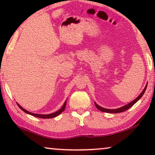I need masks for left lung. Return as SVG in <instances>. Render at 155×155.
<instances>
[{
	"label": "left lung",
	"mask_w": 155,
	"mask_h": 155,
	"mask_svg": "<svg viewBox=\"0 0 155 155\" xmlns=\"http://www.w3.org/2000/svg\"><path fill=\"white\" fill-rule=\"evenodd\" d=\"M146 87L147 86H146L145 88H144V90L142 91V92H141L140 96H139L137 98H135L134 101H133L131 103H128V104H127V105H125L124 107H120V108L119 109H105V108H103V107H101L98 106V104H97L96 103H95V105L96 107V108L98 109V110H100V111H103V112H106V113H111V114H116V113H120V112H123V111H125L126 110L128 109L129 108H130L131 107H132L133 104H134L135 103H137V102L140 100L141 97H142V96L143 95L144 92H145V91L146 90Z\"/></svg>",
	"instance_id": "8db88e82"
}]
</instances>
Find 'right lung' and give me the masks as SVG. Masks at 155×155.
I'll return each instance as SVG.
<instances>
[{
    "label": "right lung",
    "mask_w": 155,
    "mask_h": 155,
    "mask_svg": "<svg viewBox=\"0 0 155 155\" xmlns=\"http://www.w3.org/2000/svg\"><path fill=\"white\" fill-rule=\"evenodd\" d=\"M17 104L18 105V107H20V108L23 111H25V113H27V114H30L31 115H33V116L35 117H40V118H52V117H57V115H59L60 114H61V113L64 111L65 110V105H66V101L65 102L64 105L62 106V107L61 109H60L59 111H57L56 112L53 113V114H47V115H41V114H33V113H31L29 111H27V110H25V109H23L22 107H21L20 105H19L17 103Z\"/></svg>",
    "instance_id": "1"
}]
</instances>
